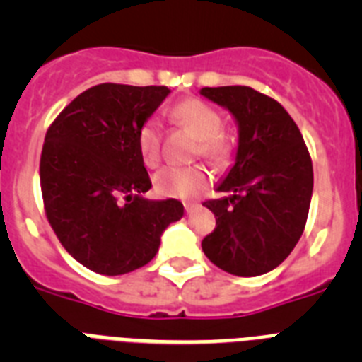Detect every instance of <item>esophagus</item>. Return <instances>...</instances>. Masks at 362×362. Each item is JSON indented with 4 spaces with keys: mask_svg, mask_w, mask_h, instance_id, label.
<instances>
[{
    "mask_svg": "<svg viewBox=\"0 0 362 362\" xmlns=\"http://www.w3.org/2000/svg\"><path fill=\"white\" fill-rule=\"evenodd\" d=\"M199 209V203H192V201H188V203H185V210H187V214H192L194 210Z\"/></svg>",
    "mask_w": 362,
    "mask_h": 362,
    "instance_id": "obj_1",
    "label": "esophagus"
}]
</instances>
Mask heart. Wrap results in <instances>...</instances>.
Listing matches in <instances>:
<instances>
[{
    "label": "heart",
    "instance_id": "b5f03b06",
    "mask_svg": "<svg viewBox=\"0 0 362 362\" xmlns=\"http://www.w3.org/2000/svg\"><path fill=\"white\" fill-rule=\"evenodd\" d=\"M172 117L181 127L197 137L194 148L196 158H203L217 166H223L232 159L233 141L221 132L223 117L216 108L206 105L201 99H187L175 105ZM137 150L148 168H156L161 161V132L156 119H146L137 130ZM210 174L201 165L194 166H166L153 177V188L159 196L192 199L199 196L209 187Z\"/></svg>",
    "mask_w": 362,
    "mask_h": 362
}]
</instances>
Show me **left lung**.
I'll use <instances>...</instances> for the list:
<instances>
[{
    "instance_id": "8db88e82",
    "label": "left lung",
    "mask_w": 362,
    "mask_h": 362,
    "mask_svg": "<svg viewBox=\"0 0 362 362\" xmlns=\"http://www.w3.org/2000/svg\"><path fill=\"white\" fill-rule=\"evenodd\" d=\"M204 98L228 108L239 124L235 165L204 201L216 228L204 255L241 277L267 274L288 257L303 235L313 190L312 158L290 114L252 86H204Z\"/></svg>"
}]
</instances>
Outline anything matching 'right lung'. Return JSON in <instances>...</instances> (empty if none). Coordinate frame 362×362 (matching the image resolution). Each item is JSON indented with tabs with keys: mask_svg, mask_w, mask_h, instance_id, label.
<instances>
[{
	"mask_svg": "<svg viewBox=\"0 0 362 362\" xmlns=\"http://www.w3.org/2000/svg\"><path fill=\"white\" fill-rule=\"evenodd\" d=\"M166 86L101 83L52 121L40 159L43 206L78 263L101 276L145 267L161 233L183 217L177 199L152 201L137 130L168 95Z\"/></svg>",
	"mask_w": 362,
	"mask_h": 362,
	"instance_id": "obj_1",
	"label": "right lung"
}]
</instances>
